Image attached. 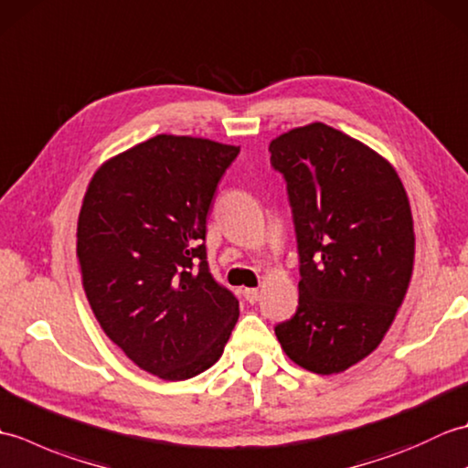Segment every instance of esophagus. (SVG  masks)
Returning a JSON list of instances; mask_svg holds the SVG:
<instances>
[{"label":"esophagus","mask_w":468,"mask_h":468,"mask_svg":"<svg viewBox=\"0 0 468 468\" xmlns=\"http://www.w3.org/2000/svg\"><path fill=\"white\" fill-rule=\"evenodd\" d=\"M243 297H245V302L255 303L257 300H260V290H257V287H245Z\"/></svg>","instance_id":"obj_1"}]
</instances>
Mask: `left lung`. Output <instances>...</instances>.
<instances>
[{
	"mask_svg": "<svg viewBox=\"0 0 468 468\" xmlns=\"http://www.w3.org/2000/svg\"><path fill=\"white\" fill-rule=\"evenodd\" d=\"M270 153L300 253L297 312L275 335L305 370L344 372L376 350L409 290V197L390 163L322 122L277 136Z\"/></svg>",
	"mask_w": 468,
	"mask_h": 468,
	"instance_id": "left-lung-1",
	"label": "left lung"
}]
</instances>
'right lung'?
Returning a JSON list of instances; mask_svg holds the SVG:
<instances>
[{"label": "right lung", "mask_w": 468, "mask_h": 468, "mask_svg": "<svg viewBox=\"0 0 468 468\" xmlns=\"http://www.w3.org/2000/svg\"><path fill=\"white\" fill-rule=\"evenodd\" d=\"M239 146L158 134L104 163L78 218L88 302L111 340L163 380L223 354L239 302L207 261V215Z\"/></svg>", "instance_id": "obj_1"}]
</instances>
